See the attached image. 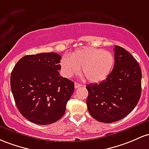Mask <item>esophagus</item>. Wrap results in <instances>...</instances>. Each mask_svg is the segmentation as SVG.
I'll list each match as a JSON object with an SVG mask.
<instances>
[{"label": "esophagus", "instance_id": "34e87169", "mask_svg": "<svg viewBox=\"0 0 149 149\" xmlns=\"http://www.w3.org/2000/svg\"><path fill=\"white\" fill-rule=\"evenodd\" d=\"M80 86H81V84H80L77 83V82H75L74 83V88H77L80 87Z\"/></svg>", "mask_w": 149, "mask_h": 149}]
</instances>
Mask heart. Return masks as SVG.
I'll return each instance as SVG.
<instances>
[{"label": "heart", "mask_w": 149, "mask_h": 149, "mask_svg": "<svg viewBox=\"0 0 149 149\" xmlns=\"http://www.w3.org/2000/svg\"><path fill=\"white\" fill-rule=\"evenodd\" d=\"M115 63L110 51L95 48H84L74 51L70 58L64 56L61 62L62 74L67 78L81 73L88 81L98 83L108 77Z\"/></svg>", "instance_id": "obj_1"}]
</instances>
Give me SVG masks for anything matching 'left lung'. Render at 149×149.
<instances>
[{"label":"left lung","instance_id":"left-lung-1","mask_svg":"<svg viewBox=\"0 0 149 149\" xmlns=\"http://www.w3.org/2000/svg\"><path fill=\"white\" fill-rule=\"evenodd\" d=\"M114 68L106 80L86 86L90 115L111 123L126 117L137 105L141 93V71L135 58L125 48L115 46Z\"/></svg>","mask_w":149,"mask_h":149}]
</instances>
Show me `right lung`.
Listing matches in <instances>:
<instances>
[{
	"instance_id": "add662e5",
	"label": "right lung",
	"mask_w": 149,
	"mask_h": 149,
	"mask_svg": "<svg viewBox=\"0 0 149 149\" xmlns=\"http://www.w3.org/2000/svg\"><path fill=\"white\" fill-rule=\"evenodd\" d=\"M61 56L56 53L28 55L12 71L10 86L18 111L38 125H49L65 114L74 82L60 75Z\"/></svg>"
}]
</instances>
